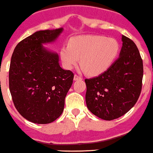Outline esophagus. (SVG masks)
<instances>
[{
  "label": "esophagus",
  "mask_w": 153,
  "mask_h": 153,
  "mask_svg": "<svg viewBox=\"0 0 153 153\" xmlns=\"http://www.w3.org/2000/svg\"><path fill=\"white\" fill-rule=\"evenodd\" d=\"M81 79H82V77L78 76V75L75 74L74 76V81H77V80H81Z\"/></svg>",
  "instance_id": "34e87169"
}]
</instances>
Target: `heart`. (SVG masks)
<instances>
[{"label": "heart", "mask_w": 153, "mask_h": 153, "mask_svg": "<svg viewBox=\"0 0 153 153\" xmlns=\"http://www.w3.org/2000/svg\"><path fill=\"white\" fill-rule=\"evenodd\" d=\"M119 42L114 38L97 35H83L71 38L69 45L60 49V59L65 68L71 70L79 62L89 76H97L108 70L120 53Z\"/></svg>", "instance_id": "obj_1"}]
</instances>
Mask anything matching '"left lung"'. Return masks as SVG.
I'll list each match as a JSON object with an SVG mask.
<instances>
[{
	"label": "left lung",
	"mask_w": 153,
	"mask_h": 153,
	"mask_svg": "<svg viewBox=\"0 0 153 153\" xmlns=\"http://www.w3.org/2000/svg\"><path fill=\"white\" fill-rule=\"evenodd\" d=\"M119 58L102 74L86 79L85 102L97 117L111 120L127 113L137 101L142 88L143 61L135 44L122 35Z\"/></svg>",
	"instance_id": "8db88e82"
}]
</instances>
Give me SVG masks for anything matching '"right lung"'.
Wrapping results in <instances>:
<instances>
[{
	"label": "right lung",
	"instance_id": "right-lung-1",
	"mask_svg": "<svg viewBox=\"0 0 153 153\" xmlns=\"http://www.w3.org/2000/svg\"><path fill=\"white\" fill-rule=\"evenodd\" d=\"M63 28L39 30L19 42L11 58L9 85L21 115L47 124L62 114L74 74L59 65L58 53L43 45L56 42Z\"/></svg>",
	"mask_w": 153,
	"mask_h": 153
}]
</instances>
